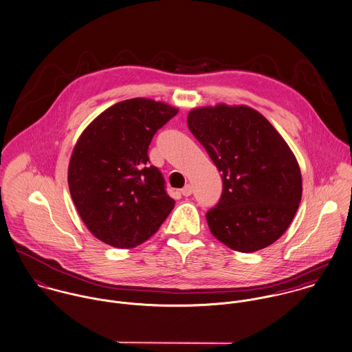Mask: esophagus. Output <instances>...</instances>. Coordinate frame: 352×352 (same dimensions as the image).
Returning a JSON list of instances; mask_svg holds the SVG:
<instances>
[{"label":"esophagus","mask_w":352,"mask_h":352,"mask_svg":"<svg viewBox=\"0 0 352 352\" xmlns=\"http://www.w3.org/2000/svg\"><path fill=\"white\" fill-rule=\"evenodd\" d=\"M181 193H182L185 197H189V196L193 193V188H192V185H186V186L181 190Z\"/></svg>","instance_id":"34e87169"}]
</instances>
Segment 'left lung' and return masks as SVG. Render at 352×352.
Here are the masks:
<instances>
[{"label": "left lung", "instance_id": "1", "mask_svg": "<svg viewBox=\"0 0 352 352\" xmlns=\"http://www.w3.org/2000/svg\"><path fill=\"white\" fill-rule=\"evenodd\" d=\"M188 126L221 173V197L207 213L212 235L241 253L276 242L302 199L300 168L280 133L245 104L196 107Z\"/></svg>", "mask_w": 352, "mask_h": 352}]
</instances>
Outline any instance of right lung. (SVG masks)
Instances as JSON below:
<instances>
[{
  "mask_svg": "<svg viewBox=\"0 0 352 352\" xmlns=\"http://www.w3.org/2000/svg\"><path fill=\"white\" fill-rule=\"evenodd\" d=\"M178 109L146 98L118 102L80 135L72 152V200L99 241L131 249L149 239L173 211L162 173L149 166L153 135Z\"/></svg>",
  "mask_w": 352,
  "mask_h": 352,
  "instance_id": "obj_1",
  "label": "right lung"
}]
</instances>
